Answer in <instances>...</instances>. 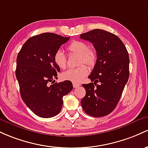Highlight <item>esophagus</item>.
<instances>
[{
  "mask_svg": "<svg viewBox=\"0 0 148 148\" xmlns=\"http://www.w3.org/2000/svg\"><path fill=\"white\" fill-rule=\"evenodd\" d=\"M73 86L74 88H77L80 86V84H78V83H76V82H73Z\"/></svg>",
  "mask_w": 148,
  "mask_h": 148,
  "instance_id": "esophagus-1",
  "label": "esophagus"
}]
</instances>
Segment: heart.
<instances>
[{"instance_id": "1", "label": "heart", "mask_w": 148, "mask_h": 148, "mask_svg": "<svg viewBox=\"0 0 148 148\" xmlns=\"http://www.w3.org/2000/svg\"><path fill=\"white\" fill-rule=\"evenodd\" d=\"M69 54L78 55V64H85L92 67L95 65L97 60V54L95 51L89 49L86 42L79 40H74L67 47ZM54 62L59 69H64L66 66V57L64 53L58 49L54 54ZM89 73V69L84 65H81L76 69H70L61 74V77L65 80L79 82L84 79Z\"/></svg>"}]
</instances>
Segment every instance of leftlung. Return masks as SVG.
<instances>
[{
	"mask_svg": "<svg viewBox=\"0 0 148 148\" xmlns=\"http://www.w3.org/2000/svg\"><path fill=\"white\" fill-rule=\"evenodd\" d=\"M79 38L92 42L97 54L95 66L88 77L92 82L82 84L86 95L81 105L89 115L106 116L115 108L129 79V54L116 35L104 30L94 29Z\"/></svg>",
	"mask_w": 148,
	"mask_h": 148,
	"instance_id": "obj_1",
	"label": "left lung"
}]
</instances>
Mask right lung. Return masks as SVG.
Instances as JSON below:
<instances>
[{
    "label": "right lung",
    "mask_w": 148,
    "mask_h": 148,
    "mask_svg": "<svg viewBox=\"0 0 148 148\" xmlns=\"http://www.w3.org/2000/svg\"><path fill=\"white\" fill-rule=\"evenodd\" d=\"M70 37L52 33L34 36L23 45L16 58V77L22 100L36 115L44 118L59 113L63 96L73 89L71 81L55 82L60 69L54 54ZM52 82L53 85H49Z\"/></svg>",
    "instance_id": "obj_1"
}]
</instances>
